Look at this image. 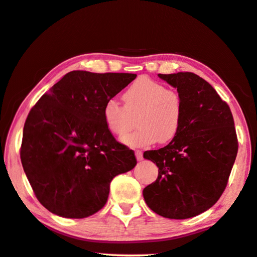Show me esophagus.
Listing matches in <instances>:
<instances>
[{"instance_id": "esophagus-1", "label": "esophagus", "mask_w": 257, "mask_h": 257, "mask_svg": "<svg viewBox=\"0 0 257 257\" xmlns=\"http://www.w3.org/2000/svg\"><path fill=\"white\" fill-rule=\"evenodd\" d=\"M135 156H136V159H137L138 161L143 160V152H142V151L136 150V151H135Z\"/></svg>"}]
</instances>
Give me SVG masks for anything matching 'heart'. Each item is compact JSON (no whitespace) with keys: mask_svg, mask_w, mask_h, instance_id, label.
<instances>
[{"mask_svg":"<svg viewBox=\"0 0 257 257\" xmlns=\"http://www.w3.org/2000/svg\"><path fill=\"white\" fill-rule=\"evenodd\" d=\"M123 105L115 99L105 101L101 115L107 130L122 137L134 125L136 116L138 128L122 138L132 148H145L151 144H165L177 136L182 127L184 103L180 92L167 89L149 77H140L122 95Z\"/></svg>","mask_w":257,"mask_h":257,"instance_id":"heart-1","label":"heart"}]
</instances>
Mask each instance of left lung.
I'll use <instances>...</instances> for the list:
<instances>
[{"label":"left lung","instance_id":"left-lung-1","mask_svg":"<svg viewBox=\"0 0 257 257\" xmlns=\"http://www.w3.org/2000/svg\"><path fill=\"white\" fill-rule=\"evenodd\" d=\"M159 77L177 88L184 114L168 145L144 152L159 174L143 195L160 216L185 219L209 209L224 192L237 157V134L229 105L206 80L191 72Z\"/></svg>","mask_w":257,"mask_h":257}]
</instances>
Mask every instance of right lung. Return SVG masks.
<instances>
[{
	"label": "right lung",
	"mask_w": 257,
	"mask_h": 257,
	"mask_svg": "<svg viewBox=\"0 0 257 257\" xmlns=\"http://www.w3.org/2000/svg\"><path fill=\"white\" fill-rule=\"evenodd\" d=\"M136 74L72 71L41 97L24 125L20 159L38 200L52 214L84 218L105 206L109 184L136 166L104 123L105 101Z\"/></svg>",
	"instance_id": "right-lung-1"
}]
</instances>
